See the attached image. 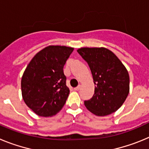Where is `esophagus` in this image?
I'll return each mask as SVG.
<instances>
[{
  "label": "esophagus",
  "mask_w": 149,
  "mask_h": 149,
  "mask_svg": "<svg viewBox=\"0 0 149 149\" xmlns=\"http://www.w3.org/2000/svg\"><path fill=\"white\" fill-rule=\"evenodd\" d=\"M80 89H81V85H78L77 87H75L74 89L75 91H79V90H80Z\"/></svg>",
  "instance_id": "1"
}]
</instances>
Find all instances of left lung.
I'll list each match as a JSON object with an SVG mask.
<instances>
[{
  "label": "left lung",
  "mask_w": 149,
  "mask_h": 149,
  "mask_svg": "<svg viewBox=\"0 0 149 149\" xmlns=\"http://www.w3.org/2000/svg\"><path fill=\"white\" fill-rule=\"evenodd\" d=\"M77 52L89 65L95 93L84 101L86 108L99 116L114 113L123 104L129 93V74L119 59L104 48H82Z\"/></svg>",
  "instance_id": "left-lung-1"
}]
</instances>
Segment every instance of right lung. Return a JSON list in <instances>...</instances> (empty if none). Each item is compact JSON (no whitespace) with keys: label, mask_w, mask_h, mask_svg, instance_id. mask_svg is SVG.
<instances>
[{"label":"right lung","mask_w":149,"mask_h":149,"mask_svg":"<svg viewBox=\"0 0 149 149\" xmlns=\"http://www.w3.org/2000/svg\"><path fill=\"white\" fill-rule=\"evenodd\" d=\"M74 48L48 46L34 56L22 78V97L28 107L40 116L58 113L65 104L69 89L63 67Z\"/></svg>","instance_id":"obj_1"}]
</instances>
